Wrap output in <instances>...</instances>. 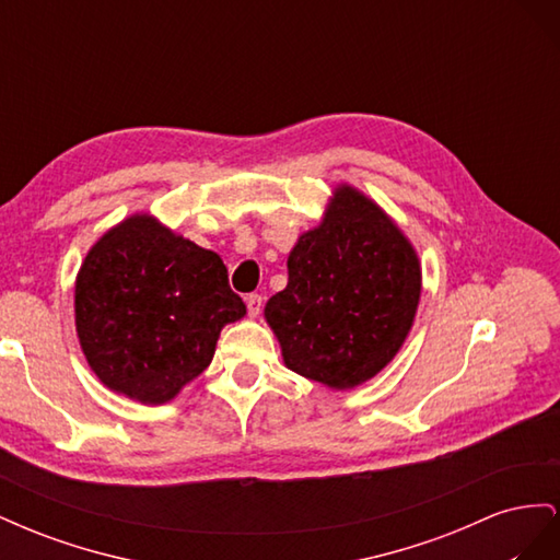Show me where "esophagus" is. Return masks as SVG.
I'll list each match as a JSON object with an SVG mask.
<instances>
[{"mask_svg":"<svg viewBox=\"0 0 560 560\" xmlns=\"http://www.w3.org/2000/svg\"><path fill=\"white\" fill-rule=\"evenodd\" d=\"M245 303H247V313H249V317H257V315L261 313V308H264V299H261V294H247V296H245Z\"/></svg>","mask_w":560,"mask_h":560,"instance_id":"obj_1","label":"esophagus"}]
</instances>
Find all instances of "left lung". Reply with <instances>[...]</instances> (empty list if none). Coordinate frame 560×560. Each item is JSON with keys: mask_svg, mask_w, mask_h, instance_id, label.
<instances>
[{"mask_svg": "<svg viewBox=\"0 0 560 560\" xmlns=\"http://www.w3.org/2000/svg\"><path fill=\"white\" fill-rule=\"evenodd\" d=\"M287 270L290 282L264 311L284 364L338 389L374 378L401 348L420 299V264L404 233L341 186Z\"/></svg>", "mask_w": 560, "mask_h": 560, "instance_id": "left-lung-1", "label": "left lung"}]
</instances>
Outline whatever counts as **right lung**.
I'll return each mask as SVG.
<instances>
[{"mask_svg":"<svg viewBox=\"0 0 560 560\" xmlns=\"http://www.w3.org/2000/svg\"><path fill=\"white\" fill-rule=\"evenodd\" d=\"M74 311L97 378L142 404H163L212 362L219 331L245 315V303L219 254L135 214L81 264Z\"/></svg>","mask_w":560,"mask_h":560,"instance_id":"right-lung-1","label":"right lung"}]
</instances>
